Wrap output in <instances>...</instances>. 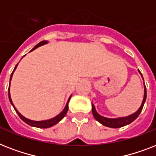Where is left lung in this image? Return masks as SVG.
<instances>
[{
  "label": "left lung",
  "instance_id": "1",
  "mask_svg": "<svg viewBox=\"0 0 156 156\" xmlns=\"http://www.w3.org/2000/svg\"><path fill=\"white\" fill-rule=\"evenodd\" d=\"M139 72L140 73V75L143 77V75H142L141 72L139 70ZM146 99H147V88H146L145 84H144V97H143V102H142L141 106L139 107V109L137 110L135 113H132L130 115L126 116V117H122V118H105V117H103V116L100 115L99 113L97 112L95 109V106L92 103V111H93V117L95 118V119L98 122H99L101 124H102L105 126H107V127L110 128H120L122 127V126H125L128 125L129 123H131L132 122H134L135 119H136L139 115L141 113L142 109L143 108V105H144V103L146 101Z\"/></svg>",
  "mask_w": 156,
  "mask_h": 156
}]
</instances>
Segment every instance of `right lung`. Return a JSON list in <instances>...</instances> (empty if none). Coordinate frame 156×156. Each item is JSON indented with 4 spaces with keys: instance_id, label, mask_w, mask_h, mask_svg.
Here are the masks:
<instances>
[{
    "instance_id": "add662e5",
    "label": "right lung",
    "mask_w": 156,
    "mask_h": 156,
    "mask_svg": "<svg viewBox=\"0 0 156 156\" xmlns=\"http://www.w3.org/2000/svg\"><path fill=\"white\" fill-rule=\"evenodd\" d=\"M47 43H48L47 41H42V42H40V43H38V44L36 45L35 47H34L33 49L31 50L30 51H34V50H35L36 48H38V47H41V46H43V45L47 44ZM24 56H25V55H24ZM17 64H18V63H17ZM17 64L15 66V68L13 69V72H12V74H11L10 80H12V76H13V72H14L15 69L17 68ZM9 88H10V83H9V101H10L11 105H12L13 106V108H14L16 113L18 114V116L20 117V118H21V119H22L23 122H25L27 123V124L31 126H34V127H38V128H49V127H51V126H55V124H57V123H58L59 121L62 120V119H63V118L65 117L66 113H67V112H68V102H69L71 98H72V96H70V98H69L68 102H67V104H66L65 108L63 109V111L61 112L59 114H58L57 116H55V118H51V119H48V120H44V121H33V120H30V119H28V118H25L24 116H22V114L19 113V112L17 111V109L15 108L14 105H13V101H12V99H11L10 89H9Z\"/></svg>"
}]
</instances>
